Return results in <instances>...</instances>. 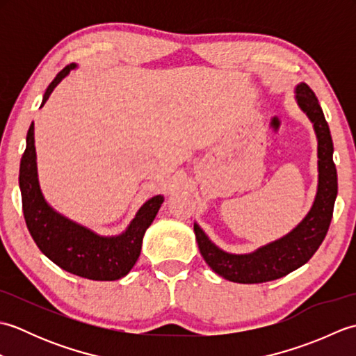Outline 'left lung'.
<instances>
[{
	"label": "left lung",
	"mask_w": 356,
	"mask_h": 356,
	"mask_svg": "<svg viewBox=\"0 0 356 356\" xmlns=\"http://www.w3.org/2000/svg\"><path fill=\"white\" fill-rule=\"evenodd\" d=\"M300 108L314 124L318 139V190L307 216L295 228L272 243L251 254H229L217 248L205 232L194 223L195 240L203 260L216 274L234 283L254 284L272 282L303 266L311 260L323 243L330 226L338 193L337 168L334 163V142L318 99L307 84L301 82L295 88Z\"/></svg>",
	"instance_id": "left-lung-1"
}]
</instances>
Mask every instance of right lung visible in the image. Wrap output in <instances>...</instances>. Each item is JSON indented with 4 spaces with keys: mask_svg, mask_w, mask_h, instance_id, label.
I'll list each match as a JSON object with an SVG mask.
<instances>
[{
    "mask_svg": "<svg viewBox=\"0 0 356 356\" xmlns=\"http://www.w3.org/2000/svg\"><path fill=\"white\" fill-rule=\"evenodd\" d=\"M70 64L56 74L44 93L42 105L47 102L59 82L73 70ZM35 127L30 125L27 145L19 166V188L26 225L30 236L41 252L70 274L96 282H113L125 277L138 261L143 234L153 223L163 202V195H154L143 203L127 231L116 237H102L86 226L74 223L56 213L44 200L36 172Z\"/></svg>",
    "mask_w": 356,
    "mask_h": 356,
    "instance_id": "right-lung-1",
    "label": "right lung"
}]
</instances>
